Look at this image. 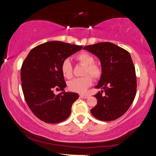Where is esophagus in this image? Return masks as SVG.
Returning <instances> with one entry per match:
<instances>
[{
    "label": "esophagus",
    "instance_id": "34e87169",
    "mask_svg": "<svg viewBox=\"0 0 156 156\" xmlns=\"http://www.w3.org/2000/svg\"><path fill=\"white\" fill-rule=\"evenodd\" d=\"M80 97L82 98H88L89 96L88 94H80Z\"/></svg>",
    "mask_w": 156,
    "mask_h": 156
}]
</instances>
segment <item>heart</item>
<instances>
[{
	"mask_svg": "<svg viewBox=\"0 0 156 156\" xmlns=\"http://www.w3.org/2000/svg\"><path fill=\"white\" fill-rule=\"evenodd\" d=\"M76 59L80 64L85 66L83 75L86 76L71 80L70 81L68 82L67 86L69 90L73 92L83 93L92 83V78L87 75H90L93 78L97 79L101 76V69L96 64H94V57L88 53H79L77 55ZM61 71H62V76L67 79L72 78L73 67L69 59H65L62 62V65H61Z\"/></svg>",
	"mask_w": 156,
	"mask_h": 156,
	"instance_id": "1",
	"label": "heart"
}]
</instances>
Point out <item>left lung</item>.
Masks as SVG:
<instances>
[{
  "mask_svg": "<svg viewBox=\"0 0 156 156\" xmlns=\"http://www.w3.org/2000/svg\"><path fill=\"white\" fill-rule=\"evenodd\" d=\"M83 49L96 55L101 64L102 74L95 87L101 92L94 95L98 103L91 113L100 120H114L128 111L136 93V77L131 56L125 49L111 42L87 45Z\"/></svg>",
  "mask_w": 156,
  "mask_h": 156,
  "instance_id": "8db88e82",
  "label": "left lung"
}]
</instances>
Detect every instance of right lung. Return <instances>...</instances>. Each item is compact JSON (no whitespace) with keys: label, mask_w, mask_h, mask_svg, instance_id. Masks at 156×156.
<instances>
[{"label":"right lung","mask_w":156,"mask_h":156,"mask_svg":"<svg viewBox=\"0 0 156 156\" xmlns=\"http://www.w3.org/2000/svg\"><path fill=\"white\" fill-rule=\"evenodd\" d=\"M82 46L51 41L29 52L21 67L22 89L28 107L41 120L58 123L70 115L73 103L78 94L66 92L67 87L61 71L64 60L82 49ZM54 89H60L55 95Z\"/></svg>","instance_id":"add662e5"}]
</instances>
